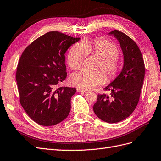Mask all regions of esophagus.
Wrapping results in <instances>:
<instances>
[{
  "mask_svg": "<svg viewBox=\"0 0 161 161\" xmlns=\"http://www.w3.org/2000/svg\"><path fill=\"white\" fill-rule=\"evenodd\" d=\"M77 92H84V93L88 92L87 91V90H84V89H81V88H77Z\"/></svg>",
  "mask_w": 161,
  "mask_h": 161,
  "instance_id": "34e87169",
  "label": "esophagus"
}]
</instances>
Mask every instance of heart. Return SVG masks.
<instances>
[{
  "label": "heart",
  "mask_w": 161,
  "mask_h": 161,
  "mask_svg": "<svg viewBox=\"0 0 161 161\" xmlns=\"http://www.w3.org/2000/svg\"><path fill=\"white\" fill-rule=\"evenodd\" d=\"M89 54L99 58L96 69H100L105 77V82L111 83L118 77L121 71V63L118 60L119 52L117 46L104 38H96L92 42H84L75 44L67 56L68 65L72 69H77L84 65ZM70 82L80 88L91 89L102 84L103 73L99 70L83 69L71 75Z\"/></svg>",
  "instance_id": "obj_1"
}]
</instances>
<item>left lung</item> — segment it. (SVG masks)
Wrapping results in <instances>:
<instances>
[{"label":"left lung","mask_w":161,"mask_h":161,"mask_svg":"<svg viewBox=\"0 0 161 161\" xmlns=\"http://www.w3.org/2000/svg\"><path fill=\"white\" fill-rule=\"evenodd\" d=\"M114 35L120 43L124 55L122 71L112 83L104 89L110 95L98 94L94 112L105 122H120L134 112L139 102L145 75V65L138 46L125 34L114 30Z\"/></svg>","instance_id":"left-lung-1"}]
</instances>
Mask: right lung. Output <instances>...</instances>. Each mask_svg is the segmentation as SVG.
Wrapping results in <instances>:
<instances>
[{
	"label": "right lung",
	"mask_w": 161,
	"mask_h": 161,
	"mask_svg": "<svg viewBox=\"0 0 161 161\" xmlns=\"http://www.w3.org/2000/svg\"><path fill=\"white\" fill-rule=\"evenodd\" d=\"M80 38L52 31L33 41L24 50L16 72L22 107L32 120L43 126L67 118L76 89L56 86L67 77L65 53Z\"/></svg>",
	"instance_id": "add662e5"
}]
</instances>
